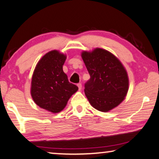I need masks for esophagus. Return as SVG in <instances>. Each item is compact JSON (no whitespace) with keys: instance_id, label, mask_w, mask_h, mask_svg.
<instances>
[{"instance_id":"obj_1","label":"esophagus","mask_w":159,"mask_h":159,"mask_svg":"<svg viewBox=\"0 0 159 159\" xmlns=\"http://www.w3.org/2000/svg\"><path fill=\"white\" fill-rule=\"evenodd\" d=\"M77 87H78V89H79V90H81L82 89V84H81V83H78Z\"/></svg>"}]
</instances>
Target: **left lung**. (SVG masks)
I'll return each mask as SVG.
<instances>
[{"label": "left lung", "mask_w": 159, "mask_h": 159, "mask_svg": "<svg viewBox=\"0 0 159 159\" xmlns=\"http://www.w3.org/2000/svg\"><path fill=\"white\" fill-rule=\"evenodd\" d=\"M82 58L90 79L84 84V93L93 108L108 112L125 99L129 80L123 64L111 52L97 48L83 51Z\"/></svg>", "instance_id": "left-lung-1"}]
</instances>
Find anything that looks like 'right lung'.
Listing matches in <instances>:
<instances>
[{
	"instance_id": "1",
	"label": "right lung",
	"mask_w": 159,
	"mask_h": 159,
	"mask_svg": "<svg viewBox=\"0 0 159 159\" xmlns=\"http://www.w3.org/2000/svg\"><path fill=\"white\" fill-rule=\"evenodd\" d=\"M66 56L53 50L45 54L34 71L31 95L34 103L41 108L56 113L63 110L71 96L78 90L69 82L62 70Z\"/></svg>"
}]
</instances>
